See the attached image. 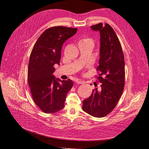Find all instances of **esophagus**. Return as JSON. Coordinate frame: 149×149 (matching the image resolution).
<instances>
[{"mask_svg":"<svg viewBox=\"0 0 149 149\" xmlns=\"http://www.w3.org/2000/svg\"><path fill=\"white\" fill-rule=\"evenodd\" d=\"M75 82H76L77 84H82L84 83V81H82V80H81V79H77L75 80Z\"/></svg>","mask_w":149,"mask_h":149,"instance_id":"obj_1","label":"esophagus"}]
</instances>
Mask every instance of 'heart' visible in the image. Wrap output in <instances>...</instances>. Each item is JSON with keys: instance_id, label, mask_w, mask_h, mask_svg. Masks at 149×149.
<instances>
[{"instance_id": "heart-1", "label": "heart", "mask_w": 149, "mask_h": 149, "mask_svg": "<svg viewBox=\"0 0 149 149\" xmlns=\"http://www.w3.org/2000/svg\"><path fill=\"white\" fill-rule=\"evenodd\" d=\"M79 44H84L93 46L94 44V40L92 38L88 37L84 38L79 40Z\"/></svg>"}]
</instances>
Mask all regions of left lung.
<instances>
[{"instance_id":"1","label":"left lung","mask_w":149,"mask_h":149,"mask_svg":"<svg viewBox=\"0 0 149 149\" xmlns=\"http://www.w3.org/2000/svg\"><path fill=\"white\" fill-rule=\"evenodd\" d=\"M100 33V48L98 79L101 88L93 90L83 101L82 110L95 117H103L111 113L120 100L124 90L125 62L119 39L108 24L91 26Z\"/></svg>"}]
</instances>
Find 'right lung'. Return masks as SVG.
I'll return each instance as SVG.
<instances>
[{"label":"right lung","instance_id":"add662e5","mask_svg":"<svg viewBox=\"0 0 149 149\" xmlns=\"http://www.w3.org/2000/svg\"><path fill=\"white\" fill-rule=\"evenodd\" d=\"M77 31V28L62 26L48 28L39 37L32 50L28 82L33 100L45 113L63 109L67 93L73 86L72 80L62 81L53 73L54 65H59L63 44Z\"/></svg>","mask_w":149,"mask_h":149}]
</instances>
